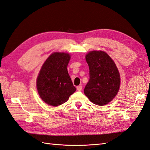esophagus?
I'll return each instance as SVG.
<instances>
[{
  "label": "esophagus",
  "instance_id": "obj_1",
  "mask_svg": "<svg viewBox=\"0 0 150 150\" xmlns=\"http://www.w3.org/2000/svg\"><path fill=\"white\" fill-rule=\"evenodd\" d=\"M82 86H78L77 87H76V89H77L78 91H81V90H82Z\"/></svg>",
  "mask_w": 150,
  "mask_h": 150
}]
</instances>
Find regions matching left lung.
Listing matches in <instances>:
<instances>
[{"instance_id":"obj_1","label":"left lung","mask_w":150,"mask_h":150,"mask_svg":"<svg viewBox=\"0 0 150 150\" xmlns=\"http://www.w3.org/2000/svg\"><path fill=\"white\" fill-rule=\"evenodd\" d=\"M86 59L89 68V80L83 92L91 102L104 105L117 95L120 86L118 69L109 55L103 51H91Z\"/></svg>"}]
</instances>
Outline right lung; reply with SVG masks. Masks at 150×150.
I'll use <instances>...</instances> for the list:
<instances>
[{
	"mask_svg": "<svg viewBox=\"0 0 150 150\" xmlns=\"http://www.w3.org/2000/svg\"><path fill=\"white\" fill-rule=\"evenodd\" d=\"M70 55L55 52L48 57L37 79V89L44 102L52 106L65 103L75 91L67 70Z\"/></svg>",
	"mask_w": 150,
	"mask_h": 150,
	"instance_id": "add662e5",
	"label": "right lung"
}]
</instances>
